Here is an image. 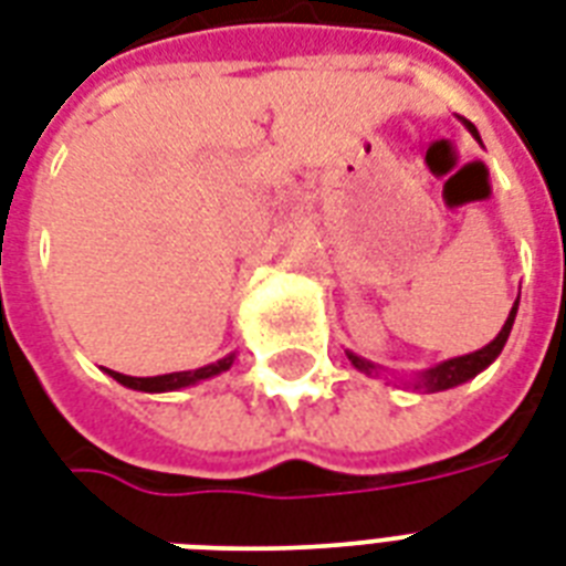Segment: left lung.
<instances>
[{"label": "left lung", "instance_id": "obj_1", "mask_svg": "<svg viewBox=\"0 0 566 566\" xmlns=\"http://www.w3.org/2000/svg\"><path fill=\"white\" fill-rule=\"evenodd\" d=\"M463 124H465V129L472 133L474 139L481 142V136H478V127H474L472 120L463 118ZM516 308H520V300L513 302V308H511V314H507V321H504L502 332H499V335H495V338L490 340L486 347L469 353V356H457V359L439 361L437 368L421 370L412 386L421 388V391H427V395H433V391H446V388L463 386L465 379L478 377L481 370L490 368V365L499 359V353L504 350V344H507V335H511L513 321H516ZM347 359H350L359 370H365V374H374V370H377V365H370V361H365L361 356H356V353H347Z\"/></svg>", "mask_w": 566, "mask_h": 566}]
</instances>
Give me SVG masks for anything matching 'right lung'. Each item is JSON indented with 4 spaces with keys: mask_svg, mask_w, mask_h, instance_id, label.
<instances>
[{
    "mask_svg": "<svg viewBox=\"0 0 566 566\" xmlns=\"http://www.w3.org/2000/svg\"><path fill=\"white\" fill-rule=\"evenodd\" d=\"M237 353H228L226 359L213 361V365H205V368L196 370H178V374H163V377H127V374H118V370H109L112 379H118L120 386L136 388V391H150V395H159V391H178V388L196 386L201 379H210L216 374H222L234 365Z\"/></svg>",
    "mask_w": 566,
    "mask_h": 566,
    "instance_id": "obj_1",
    "label": "right lung"
}]
</instances>
